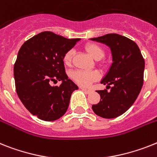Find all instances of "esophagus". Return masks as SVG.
Instances as JSON below:
<instances>
[{"label": "esophagus", "instance_id": "obj_1", "mask_svg": "<svg viewBox=\"0 0 157 157\" xmlns=\"http://www.w3.org/2000/svg\"><path fill=\"white\" fill-rule=\"evenodd\" d=\"M81 89H82V90L84 91V92H85V93H90L91 92H92V90H91V89H85V88H81Z\"/></svg>", "mask_w": 157, "mask_h": 157}]
</instances>
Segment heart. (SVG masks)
<instances>
[{
    "instance_id": "1",
    "label": "heart",
    "mask_w": 157,
    "mask_h": 157,
    "mask_svg": "<svg viewBox=\"0 0 157 157\" xmlns=\"http://www.w3.org/2000/svg\"><path fill=\"white\" fill-rule=\"evenodd\" d=\"M85 50L93 59L99 60L105 56V50L97 43H87L85 45ZM74 52L72 49L68 50L63 56V62L66 66H71L72 63ZM70 78L81 86H89L91 83L97 81L100 78V73L97 71L75 70L70 73Z\"/></svg>"
}]
</instances>
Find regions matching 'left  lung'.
Segmentation results:
<instances>
[{"instance_id": "1", "label": "left lung", "mask_w": 157, "mask_h": 157, "mask_svg": "<svg viewBox=\"0 0 157 157\" xmlns=\"http://www.w3.org/2000/svg\"><path fill=\"white\" fill-rule=\"evenodd\" d=\"M91 40L109 46L113 61L101 81L110 91L97 90L101 101L92 109L99 117L115 118L125 113L137 98L143 86L144 60L137 44L126 36L109 33Z\"/></svg>"}]
</instances>
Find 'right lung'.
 <instances>
[{"mask_svg":"<svg viewBox=\"0 0 157 157\" xmlns=\"http://www.w3.org/2000/svg\"><path fill=\"white\" fill-rule=\"evenodd\" d=\"M79 40L42 32L20 48L13 68L16 91L25 107L39 119L52 121L62 117L72 92L78 89L68 79L63 56ZM56 80L63 83L51 86Z\"/></svg>","mask_w":157,"mask_h":157,"instance_id":"obj_1","label":"right lung"}]
</instances>
